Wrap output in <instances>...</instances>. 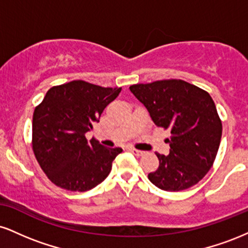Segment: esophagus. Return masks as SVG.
<instances>
[{
    "label": "esophagus",
    "instance_id": "esophagus-1",
    "mask_svg": "<svg viewBox=\"0 0 248 248\" xmlns=\"http://www.w3.org/2000/svg\"><path fill=\"white\" fill-rule=\"evenodd\" d=\"M130 152H132L134 155L136 156H142L144 154V152H142V150H138V149H134V148H130Z\"/></svg>",
    "mask_w": 248,
    "mask_h": 248
}]
</instances>
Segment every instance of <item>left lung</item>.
Listing matches in <instances>:
<instances>
[{"label": "left lung", "mask_w": 248, "mask_h": 248, "mask_svg": "<svg viewBox=\"0 0 248 248\" xmlns=\"http://www.w3.org/2000/svg\"><path fill=\"white\" fill-rule=\"evenodd\" d=\"M130 92L144 105L156 126L169 129V155L156 154V171L148 178L164 191L197 184L211 169L221 139V121L207 92L179 79L136 84Z\"/></svg>", "instance_id": "left-lung-1"}]
</instances>
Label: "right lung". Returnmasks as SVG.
Returning <instances> with one entry per match:
<instances>
[{"label":"right lung","instance_id":"right-lung-1","mask_svg":"<svg viewBox=\"0 0 248 248\" xmlns=\"http://www.w3.org/2000/svg\"><path fill=\"white\" fill-rule=\"evenodd\" d=\"M121 88L101 87L82 80L51 87L32 118V149L52 183L70 191H87L109 175L121 148L87 141L101 113Z\"/></svg>","mask_w":248,"mask_h":248}]
</instances>
